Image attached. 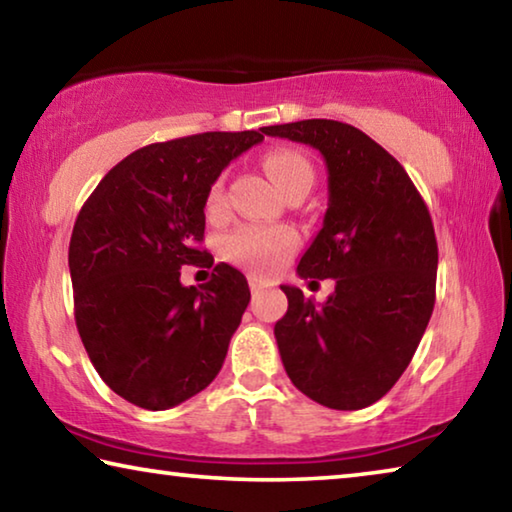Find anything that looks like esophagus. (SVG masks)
<instances>
[{
    "label": "esophagus",
    "instance_id": "1",
    "mask_svg": "<svg viewBox=\"0 0 512 512\" xmlns=\"http://www.w3.org/2000/svg\"><path fill=\"white\" fill-rule=\"evenodd\" d=\"M250 291H253V296H259V293H262L264 289H268V282L266 280H262V277H257V275H250Z\"/></svg>",
    "mask_w": 512,
    "mask_h": 512
}]
</instances>
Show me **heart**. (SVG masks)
<instances>
[{"mask_svg": "<svg viewBox=\"0 0 512 512\" xmlns=\"http://www.w3.org/2000/svg\"><path fill=\"white\" fill-rule=\"evenodd\" d=\"M264 169L284 194L298 187H311V183H314V167H311V162L300 151L287 149V146L268 151L264 155ZM205 207L212 216L223 212V176L212 183L210 192H207ZM296 246L298 235L291 228H284V225H244V228H237L228 237H223L221 253L230 262L266 273L273 271L277 264H282L296 250Z\"/></svg>", "mask_w": 512, "mask_h": 512, "instance_id": "heart-1", "label": "heart"}]
</instances>
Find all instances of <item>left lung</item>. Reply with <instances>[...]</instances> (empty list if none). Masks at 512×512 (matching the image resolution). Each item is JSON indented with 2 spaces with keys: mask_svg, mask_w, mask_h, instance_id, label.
Returning a JSON list of instances; mask_svg holds the SVG:
<instances>
[{
  "mask_svg": "<svg viewBox=\"0 0 512 512\" xmlns=\"http://www.w3.org/2000/svg\"><path fill=\"white\" fill-rule=\"evenodd\" d=\"M323 153L329 205L298 264L305 280L334 277L314 305L296 287L275 339L300 393L336 411L381 400L418 350L436 302L438 244L431 214L404 167L359 128L334 119L266 126Z\"/></svg>",
  "mask_w": 512,
  "mask_h": 512,
  "instance_id": "8db88e82",
  "label": "left lung"
}]
</instances>
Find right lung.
I'll use <instances>...</instances> for the list:
<instances>
[{
    "instance_id": "obj_1",
    "label": "right lung",
    "mask_w": 512,
    "mask_h": 512,
    "mask_svg": "<svg viewBox=\"0 0 512 512\" xmlns=\"http://www.w3.org/2000/svg\"><path fill=\"white\" fill-rule=\"evenodd\" d=\"M259 131L198 133L142 146L115 164L76 216L69 241L74 318L101 379L126 402L164 411L219 375L250 302L246 277L216 264L183 287L201 248L207 192Z\"/></svg>"
}]
</instances>
